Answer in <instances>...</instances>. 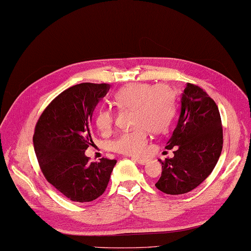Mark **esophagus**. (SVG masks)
<instances>
[{
	"instance_id": "esophagus-1",
	"label": "esophagus",
	"mask_w": 251,
	"mask_h": 251,
	"mask_svg": "<svg viewBox=\"0 0 251 251\" xmlns=\"http://www.w3.org/2000/svg\"><path fill=\"white\" fill-rule=\"evenodd\" d=\"M132 160H134V161L140 163V164H145L147 162V159L146 158H136V157H132L131 158Z\"/></svg>"
}]
</instances>
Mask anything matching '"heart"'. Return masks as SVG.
I'll use <instances>...</instances> for the list:
<instances>
[{
	"instance_id": "1",
	"label": "heart",
	"mask_w": 251,
	"mask_h": 251,
	"mask_svg": "<svg viewBox=\"0 0 251 251\" xmlns=\"http://www.w3.org/2000/svg\"><path fill=\"white\" fill-rule=\"evenodd\" d=\"M114 101L121 110L131 109V125L134 128L121 132L111 141L110 149L127 156H139L145 151L149 130L164 132L170 127L176 112V96L168 86L139 82L121 88L114 94ZM114 113L102 107L95 115L98 129L107 133L112 129Z\"/></svg>"
}]
</instances>
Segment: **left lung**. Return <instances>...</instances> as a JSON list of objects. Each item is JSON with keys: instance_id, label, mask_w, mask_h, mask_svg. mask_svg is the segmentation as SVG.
<instances>
[{"instance_id": "left-lung-1", "label": "left lung", "mask_w": 251, "mask_h": 251, "mask_svg": "<svg viewBox=\"0 0 251 251\" xmlns=\"http://www.w3.org/2000/svg\"><path fill=\"white\" fill-rule=\"evenodd\" d=\"M174 157L160 160L161 177L155 184L165 194H184L197 188L218 161L223 150V126L217 105L203 89L188 83L181 112L165 149Z\"/></svg>"}]
</instances>
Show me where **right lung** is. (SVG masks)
<instances>
[{
  "label": "right lung",
  "instance_id": "1",
  "mask_svg": "<svg viewBox=\"0 0 251 251\" xmlns=\"http://www.w3.org/2000/svg\"><path fill=\"white\" fill-rule=\"evenodd\" d=\"M109 83L82 82L64 90L38 120L34 147L43 176L70 201H92L105 192L117 160L90 162L91 120Z\"/></svg>",
  "mask_w": 251,
  "mask_h": 251
}]
</instances>
